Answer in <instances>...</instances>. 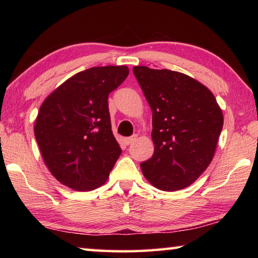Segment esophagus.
Wrapping results in <instances>:
<instances>
[{
    "label": "esophagus",
    "instance_id": "1",
    "mask_svg": "<svg viewBox=\"0 0 258 258\" xmlns=\"http://www.w3.org/2000/svg\"><path fill=\"white\" fill-rule=\"evenodd\" d=\"M137 135H133V137H130V138H126L125 140H124V142H125V145L126 146H130V145H132V143L134 142V141H137Z\"/></svg>",
    "mask_w": 258,
    "mask_h": 258
}]
</instances>
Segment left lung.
Here are the masks:
<instances>
[{"label": "left lung", "instance_id": "1", "mask_svg": "<svg viewBox=\"0 0 258 258\" xmlns=\"http://www.w3.org/2000/svg\"><path fill=\"white\" fill-rule=\"evenodd\" d=\"M133 73L152 111L155 151L140 164L163 191L191 185L212 163L223 112L208 87L185 74L135 66Z\"/></svg>", "mask_w": 258, "mask_h": 258}]
</instances>
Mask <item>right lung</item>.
Listing matches in <instances>:
<instances>
[{"instance_id": "right-lung-1", "label": "right lung", "mask_w": 258, "mask_h": 258, "mask_svg": "<svg viewBox=\"0 0 258 258\" xmlns=\"http://www.w3.org/2000/svg\"><path fill=\"white\" fill-rule=\"evenodd\" d=\"M128 73L126 66L86 69L43 101L35 138L46 167L63 185L91 191L108 180L121 154L111 131L108 95Z\"/></svg>"}]
</instances>
